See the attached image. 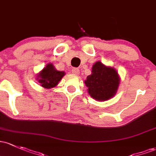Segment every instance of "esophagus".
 Listing matches in <instances>:
<instances>
[{
	"label": "esophagus",
	"mask_w": 156,
	"mask_h": 156,
	"mask_svg": "<svg viewBox=\"0 0 156 156\" xmlns=\"http://www.w3.org/2000/svg\"><path fill=\"white\" fill-rule=\"evenodd\" d=\"M72 73L75 75H78L80 73V70L78 69V68H74V69H72Z\"/></svg>",
	"instance_id": "34e87169"
}]
</instances>
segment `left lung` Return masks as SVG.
Masks as SVG:
<instances>
[{
    "label": "left lung",
    "mask_w": 156,
    "mask_h": 156,
    "mask_svg": "<svg viewBox=\"0 0 156 156\" xmlns=\"http://www.w3.org/2000/svg\"><path fill=\"white\" fill-rule=\"evenodd\" d=\"M121 78L114 67L96 61L92 67L91 75L87 77L84 83L89 95L98 101L109 100L115 95Z\"/></svg>",
    "instance_id": "left-lung-1"
}]
</instances>
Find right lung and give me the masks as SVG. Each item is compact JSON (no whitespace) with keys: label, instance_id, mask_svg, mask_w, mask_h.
Returning <instances> with one entry per match:
<instances>
[{"label":"right lung","instance_id":"right-lung-1","mask_svg":"<svg viewBox=\"0 0 156 156\" xmlns=\"http://www.w3.org/2000/svg\"><path fill=\"white\" fill-rule=\"evenodd\" d=\"M65 75L64 71H59L55 68L54 65L49 63L44 66L40 73H37V81L42 87L51 89L55 87Z\"/></svg>","mask_w":156,"mask_h":156}]
</instances>
